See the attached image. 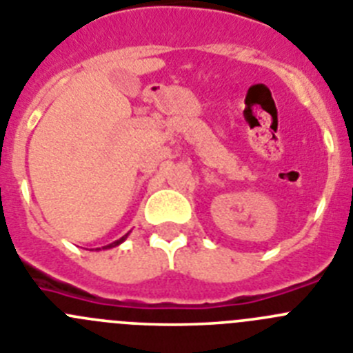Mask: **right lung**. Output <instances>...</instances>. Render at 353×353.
Listing matches in <instances>:
<instances>
[{"mask_svg":"<svg viewBox=\"0 0 353 353\" xmlns=\"http://www.w3.org/2000/svg\"><path fill=\"white\" fill-rule=\"evenodd\" d=\"M125 239H127V235H123V236H121V239H120V240H117V242L110 243V245H106V247H102V249H111V247H117V245H118V243H121V242H123V240H125Z\"/></svg>","mask_w":353,"mask_h":353,"instance_id":"right-lung-1","label":"right lung"}]
</instances>
